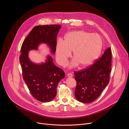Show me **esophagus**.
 I'll return each instance as SVG.
<instances>
[{"label":"esophagus","mask_w":129,"mask_h":129,"mask_svg":"<svg viewBox=\"0 0 129 129\" xmlns=\"http://www.w3.org/2000/svg\"><path fill=\"white\" fill-rule=\"evenodd\" d=\"M67 76L68 77H72L73 75L72 74H71V73H69V74H68Z\"/></svg>","instance_id":"obj_1"}]
</instances>
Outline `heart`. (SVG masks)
Wrapping results in <instances>:
<instances>
[{
    "label": "heart",
    "mask_w": 129,
    "mask_h": 129,
    "mask_svg": "<svg viewBox=\"0 0 129 129\" xmlns=\"http://www.w3.org/2000/svg\"><path fill=\"white\" fill-rule=\"evenodd\" d=\"M102 49V41L98 34L85 31H73L65 36L64 42H57L56 59L60 65L64 66L73 51L74 59L71 66L79 64L81 67L85 68L92 65L98 59Z\"/></svg>",
    "instance_id": "b5f03b06"
}]
</instances>
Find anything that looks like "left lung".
Returning <instances> with one entry per match:
<instances>
[{"label":"left lung","instance_id":"1","mask_svg":"<svg viewBox=\"0 0 129 129\" xmlns=\"http://www.w3.org/2000/svg\"><path fill=\"white\" fill-rule=\"evenodd\" d=\"M111 65L112 53L109 47L92 65L74 72L77 83L74 94L78 101L90 103L99 98L109 82Z\"/></svg>","mask_w":129,"mask_h":129}]
</instances>
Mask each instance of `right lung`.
<instances>
[{
    "instance_id": "obj_1",
    "label": "right lung",
    "mask_w": 129,
    "mask_h": 129,
    "mask_svg": "<svg viewBox=\"0 0 129 129\" xmlns=\"http://www.w3.org/2000/svg\"><path fill=\"white\" fill-rule=\"evenodd\" d=\"M61 28L59 25L36 26L25 39L21 48L19 59L23 78L32 96L37 100L46 103L52 101L56 95L58 83L64 78L65 73L57 67L53 58L48 55L45 63L37 64L31 61L28 52L37 50L42 43H46L54 54L56 50V37Z\"/></svg>"
}]
</instances>
